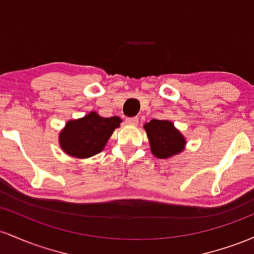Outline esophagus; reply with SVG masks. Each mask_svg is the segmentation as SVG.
<instances>
[{"label": "esophagus", "instance_id": "34e87169", "mask_svg": "<svg viewBox=\"0 0 254 254\" xmlns=\"http://www.w3.org/2000/svg\"><path fill=\"white\" fill-rule=\"evenodd\" d=\"M126 124L129 125V126H135L138 124V118H127Z\"/></svg>", "mask_w": 254, "mask_h": 254}]
</instances>
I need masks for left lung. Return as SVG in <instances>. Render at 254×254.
I'll list each match as a JSON object with an SVG mask.
<instances>
[{
	"mask_svg": "<svg viewBox=\"0 0 254 254\" xmlns=\"http://www.w3.org/2000/svg\"><path fill=\"white\" fill-rule=\"evenodd\" d=\"M150 150L155 157L167 159L180 155L186 149V136L169 120H151L144 125Z\"/></svg>",
	"mask_w": 254,
	"mask_h": 254,
	"instance_id": "left-lung-1",
	"label": "left lung"
}]
</instances>
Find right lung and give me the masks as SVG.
Returning <instances> with one entry per match:
<instances>
[{
  "mask_svg": "<svg viewBox=\"0 0 254 254\" xmlns=\"http://www.w3.org/2000/svg\"><path fill=\"white\" fill-rule=\"evenodd\" d=\"M122 120L119 116L103 118L90 112L84 118L69 120L59 133V145L65 155L84 159L92 157L107 146L108 140Z\"/></svg>",
  "mask_w": 254,
  "mask_h": 254,
  "instance_id": "right-lung-1",
  "label": "right lung"
}]
</instances>
